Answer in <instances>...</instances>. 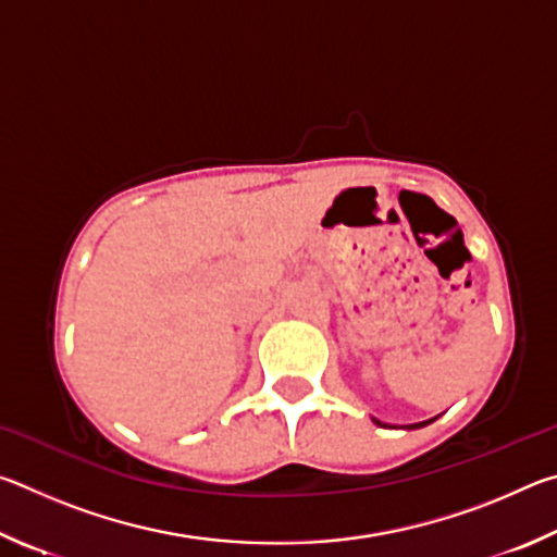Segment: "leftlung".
I'll use <instances>...</instances> for the list:
<instances>
[{
  "label": "left lung",
  "instance_id": "obj_1",
  "mask_svg": "<svg viewBox=\"0 0 557 557\" xmlns=\"http://www.w3.org/2000/svg\"><path fill=\"white\" fill-rule=\"evenodd\" d=\"M373 422H375V425H383V422H381V420H375V418H373ZM430 422H432V420H428V422H418V425H408V430H418V428H425V425H430ZM383 428H385V425H383Z\"/></svg>",
  "mask_w": 557,
  "mask_h": 557
}]
</instances>
